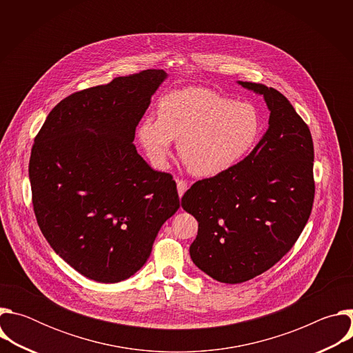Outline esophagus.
Listing matches in <instances>:
<instances>
[{
    "mask_svg": "<svg viewBox=\"0 0 353 353\" xmlns=\"http://www.w3.org/2000/svg\"><path fill=\"white\" fill-rule=\"evenodd\" d=\"M187 188H188V184H187L185 180H177V191H179V196L180 198L184 195Z\"/></svg>",
    "mask_w": 353,
    "mask_h": 353,
    "instance_id": "obj_1",
    "label": "esophagus"
}]
</instances>
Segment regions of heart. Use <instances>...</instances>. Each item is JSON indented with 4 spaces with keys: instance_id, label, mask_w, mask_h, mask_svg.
I'll return each instance as SVG.
<instances>
[{
    "instance_id": "obj_1",
    "label": "heart",
    "mask_w": 353,
    "mask_h": 353,
    "mask_svg": "<svg viewBox=\"0 0 353 353\" xmlns=\"http://www.w3.org/2000/svg\"><path fill=\"white\" fill-rule=\"evenodd\" d=\"M261 132L257 109L210 89L187 88L162 96L158 119L146 116L138 139L157 168H165L177 141V152L195 177H215L243 161Z\"/></svg>"
}]
</instances>
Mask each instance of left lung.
Segmentation results:
<instances>
[{
	"mask_svg": "<svg viewBox=\"0 0 353 353\" xmlns=\"http://www.w3.org/2000/svg\"><path fill=\"white\" fill-rule=\"evenodd\" d=\"M270 127L230 170L191 185L181 207L198 221L192 263L223 283H241L274 267L303 232L314 201L310 130L289 100L263 83Z\"/></svg>",
	"mask_w": 353,
	"mask_h": 353,
	"instance_id": "8db88e82",
	"label": "left lung"
}]
</instances>
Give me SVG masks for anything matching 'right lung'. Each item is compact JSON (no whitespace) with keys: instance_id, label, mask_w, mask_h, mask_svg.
Listing matches in <instances>:
<instances>
[{"instance_id":"obj_1","label":"right lung","mask_w":353,"mask_h":353,"mask_svg":"<svg viewBox=\"0 0 353 353\" xmlns=\"http://www.w3.org/2000/svg\"><path fill=\"white\" fill-rule=\"evenodd\" d=\"M165 78L163 70H146L75 92L34 138L29 179L37 225L65 263L96 282L134 275L180 208L173 176L150 168L132 142Z\"/></svg>"}]
</instances>
